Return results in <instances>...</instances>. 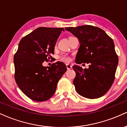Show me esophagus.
<instances>
[{"label":"esophagus","mask_w":127,"mask_h":127,"mask_svg":"<svg viewBox=\"0 0 127 127\" xmlns=\"http://www.w3.org/2000/svg\"><path fill=\"white\" fill-rule=\"evenodd\" d=\"M66 67H67V70H70L71 68H72V66H71L70 64H66Z\"/></svg>","instance_id":"obj_1"}]
</instances>
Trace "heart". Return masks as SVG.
Listing matches in <instances>:
<instances>
[{
	"mask_svg": "<svg viewBox=\"0 0 127 127\" xmlns=\"http://www.w3.org/2000/svg\"><path fill=\"white\" fill-rule=\"evenodd\" d=\"M59 59L62 62H65V63H69L71 61V58H70L69 56H67L65 54H62L59 57Z\"/></svg>",
	"mask_w": 127,
	"mask_h": 127,
	"instance_id": "heart-1",
	"label": "heart"
}]
</instances>
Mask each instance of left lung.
<instances>
[{
  "mask_svg": "<svg viewBox=\"0 0 127 127\" xmlns=\"http://www.w3.org/2000/svg\"><path fill=\"white\" fill-rule=\"evenodd\" d=\"M65 30L76 36L80 43L76 63L89 64L88 68L73 66L76 92L89 99L102 96L114 83L118 64L114 41L104 31L92 25L67 27Z\"/></svg>",
  "mask_w": 127,
  "mask_h": 127,
  "instance_id": "left-lung-1",
  "label": "left lung"
}]
</instances>
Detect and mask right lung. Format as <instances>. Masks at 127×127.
Returning <instances> with one entry per match:
<instances>
[{"label":"right lung","mask_w":127,"mask_h":127,"mask_svg":"<svg viewBox=\"0 0 127 127\" xmlns=\"http://www.w3.org/2000/svg\"><path fill=\"white\" fill-rule=\"evenodd\" d=\"M63 28L39 27L23 37L14 55L15 79L27 96L36 102L53 96L60 79L66 71L63 63L44 67L54 54V47Z\"/></svg>","instance_id":"right-lung-1"}]
</instances>
